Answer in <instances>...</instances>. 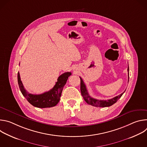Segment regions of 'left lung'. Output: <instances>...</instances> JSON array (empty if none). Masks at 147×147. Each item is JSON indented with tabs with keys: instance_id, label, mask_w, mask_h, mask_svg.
Returning <instances> with one entry per match:
<instances>
[{
	"instance_id": "obj_1",
	"label": "left lung",
	"mask_w": 147,
	"mask_h": 147,
	"mask_svg": "<svg viewBox=\"0 0 147 147\" xmlns=\"http://www.w3.org/2000/svg\"><path fill=\"white\" fill-rule=\"evenodd\" d=\"M128 81L129 80V68L128 66ZM80 81H81V84H80V90H81V95L84 98V99L85 100V101L89 105H91L92 106L96 107H108L112 106V105L115 103L119 98H121V96L123 95L125 91L121 93V94L119 95L118 96H116L112 99H108V100H99L96 99L95 98H93L92 97L90 96L88 91L86 88V86L85 85L84 82L82 79L80 77Z\"/></svg>"
}]
</instances>
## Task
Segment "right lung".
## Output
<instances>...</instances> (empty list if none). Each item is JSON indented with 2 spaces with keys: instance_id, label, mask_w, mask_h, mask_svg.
I'll list each match as a JSON object with an SVG mask.
<instances>
[{
  "instance_id": "obj_1",
  "label": "right lung",
  "mask_w": 147,
  "mask_h": 147,
  "mask_svg": "<svg viewBox=\"0 0 147 147\" xmlns=\"http://www.w3.org/2000/svg\"><path fill=\"white\" fill-rule=\"evenodd\" d=\"M71 75V72H66L62 74L58 77L57 81L56 82V84L52 89L48 92L39 95L30 94L26 90L21 81L19 72L17 74V79L20 90L28 102L35 107L46 108L55 107L58 103L63 89L66 84L69 77Z\"/></svg>"
}]
</instances>
